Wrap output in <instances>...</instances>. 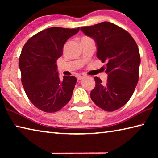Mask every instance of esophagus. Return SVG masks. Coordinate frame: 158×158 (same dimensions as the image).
<instances>
[{"label":"esophagus","mask_w":158,"mask_h":158,"mask_svg":"<svg viewBox=\"0 0 158 158\" xmlns=\"http://www.w3.org/2000/svg\"><path fill=\"white\" fill-rule=\"evenodd\" d=\"M84 78H85V76H83V75H79V76L77 77V79H78V80H81L83 79H84Z\"/></svg>","instance_id":"obj_1"}]
</instances>
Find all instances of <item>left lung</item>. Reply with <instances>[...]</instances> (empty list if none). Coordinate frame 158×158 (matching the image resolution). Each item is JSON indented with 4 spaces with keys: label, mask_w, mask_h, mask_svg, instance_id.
Returning a JSON list of instances; mask_svg holds the SVG:
<instances>
[{
    "label": "left lung",
    "mask_w": 158,
    "mask_h": 158,
    "mask_svg": "<svg viewBox=\"0 0 158 158\" xmlns=\"http://www.w3.org/2000/svg\"><path fill=\"white\" fill-rule=\"evenodd\" d=\"M81 30L95 41L97 57L106 63L107 81L104 84L94 77L91 100L103 110H117L129 101L137 86L141 62L137 44L127 31L108 21Z\"/></svg>",
    "instance_id": "8db88e82"
}]
</instances>
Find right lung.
<instances>
[{"mask_svg":"<svg viewBox=\"0 0 158 158\" xmlns=\"http://www.w3.org/2000/svg\"><path fill=\"white\" fill-rule=\"evenodd\" d=\"M79 28L52 27L31 37L21 51L19 67L26 95L41 111H59L70 100L77 78L63 76L59 79L56 64L63 55V48Z\"/></svg>","mask_w":158,"mask_h":158,"instance_id":"add662e5","label":"right lung"}]
</instances>
